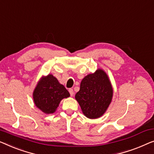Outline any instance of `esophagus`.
<instances>
[{
  "mask_svg": "<svg viewBox=\"0 0 154 154\" xmlns=\"http://www.w3.org/2000/svg\"><path fill=\"white\" fill-rule=\"evenodd\" d=\"M69 92H70L71 96H72L73 95H74V91H73V89H72V88H70V89H69Z\"/></svg>",
  "mask_w": 154,
  "mask_h": 154,
  "instance_id": "esophagus-1",
  "label": "esophagus"
}]
</instances>
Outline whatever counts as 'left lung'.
Wrapping results in <instances>:
<instances>
[{
	"instance_id": "8db88e82",
	"label": "left lung",
	"mask_w": 154,
	"mask_h": 154,
	"mask_svg": "<svg viewBox=\"0 0 154 154\" xmlns=\"http://www.w3.org/2000/svg\"><path fill=\"white\" fill-rule=\"evenodd\" d=\"M113 88L105 71L98 68L83 78L75 99L82 113L90 119L101 117L111 103Z\"/></svg>"
}]
</instances>
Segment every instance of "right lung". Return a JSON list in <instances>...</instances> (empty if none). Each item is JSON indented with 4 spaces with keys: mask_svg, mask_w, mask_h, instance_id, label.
I'll return each instance as SVG.
<instances>
[{
    "mask_svg": "<svg viewBox=\"0 0 154 154\" xmlns=\"http://www.w3.org/2000/svg\"><path fill=\"white\" fill-rule=\"evenodd\" d=\"M70 97V94L53 75L42 76L33 93L35 105L46 114L56 111L60 101Z\"/></svg>",
    "mask_w": 154,
    "mask_h": 154,
    "instance_id": "obj_1",
    "label": "right lung"
}]
</instances>
